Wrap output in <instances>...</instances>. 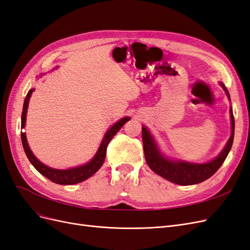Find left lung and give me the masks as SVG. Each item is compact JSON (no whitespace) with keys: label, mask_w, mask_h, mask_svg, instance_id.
Returning <instances> with one entry per match:
<instances>
[{"label":"left lung","mask_w":250,"mask_h":250,"mask_svg":"<svg viewBox=\"0 0 250 250\" xmlns=\"http://www.w3.org/2000/svg\"><path fill=\"white\" fill-rule=\"evenodd\" d=\"M220 85L228 95L229 99V94L228 88L225 87L222 82ZM230 121H231V134L230 138L226 143L225 147L216 158L213 161L204 164H194L184 161H172L162 154L158 149L157 144L149 130L145 126L142 127V139L144 146V154H145L146 162L149 168L157 175L164 177L171 183L180 186H191L200 184L202 181L208 179L213 176L217 170L221 167L225 158L228 157L232 146L233 134H234V119L232 115V109L230 107Z\"/></svg>","instance_id":"obj_1"}]
</instances>
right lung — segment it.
Returning <instances> with one entry per match:
<instances>
[{
    "instance_id": "right-lung-1",
    "label": "right lung",
    "mask_w": 250,
    "mask_h": 250,
    "mask_svg": "<svg viewBox=\"0 0 250 250\" xmlns=\"http://www.w3.org/2000/svg\"><path fill=\"white\" fill-rule=\"evenodd\" d=\"M34 92V88H31L28 92L25 101H24V106H22V112H21V128H25L26 125V117H27V109H28V104L30 97H31L32 93ZM130 118L126 117L119 120L117 123L113 124L109 129L105 133L104 138L100 144V147L98 149L97 153L95 156L92 158V161L88 162L87 164L79 166V167H75L72 169H66V170H58V169H53L48 167L42 162H40L37 158L34 156L32 153L31 149H30L27 138H26V133L21 132V143H22V147H24L25 153L28 157V160L30 161L33 165V167L39 171L42 175L44 177H47L51 181L58 185H75V184H79L81 181H84L85 179L89 178L90 176H93L94 174L101 168V166L103 165L105 161V156H106V149L109 142L111 139L115 137V134L123 127V125L129 121Z\"/></svg>"
}]
</instances>
